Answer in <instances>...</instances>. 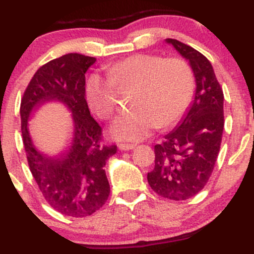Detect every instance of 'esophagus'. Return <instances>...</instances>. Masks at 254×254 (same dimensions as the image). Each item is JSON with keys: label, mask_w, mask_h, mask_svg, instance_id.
<instances>
[{"label": "esophagus", "mask_w": 254, "mask_h": 254, "mask_svg": "<svg viewBox=\"0 0 254 254\" xmlns=\"http://www.w3.org/2000/svg\"><path fill=\"white\" fill-rule=\"evenodd\" d=\"M136 145L134 143H119L118 147L119 149H122V151H130V149H132L135 147Z\"/></svg>", "instance_id": "1"}]
</instances>
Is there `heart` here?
<instances>
[{"label": "heart", "mask_w": 254, "mask_h": 254, "mask_svg": "<svg viewBox=\"0 0 254 254\" xmlns=\"http://www.w3.org/2000/svg\"><path fill=\"white\" fill-rule=\"evenodd\" d=\"M119 91L134 90V111L119 117L111 127L118 140L140 141L154 129L170 127L184 117L194 93L191 65L180 57L163 58L137 53L107 66V79L91 75L85 86L90 109L101 119H111L118 109Z\"/></svg>", "instance_id": "b5f03b06"}]
</instances>
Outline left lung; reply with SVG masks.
Returning <instances> with one entry per match:
<instances>
[{"label": "left lung", "instance_id": "1", "mask_svg": "<svg viewBox=\"0 0 254 254\" xmlns=\"http://www.w3.org/2000/svg\"><path fill=\"white\" fill-rule=\"evenodd\" d=\"M190 62L196 93L180 125L154 146V169L147 174L159 196L184 201L203 190L217 162L224 130V93L213 66L201 52L174 39H167Z\"/></svg>", "mask_w": 254, "mask_h": 254}]
</instances>
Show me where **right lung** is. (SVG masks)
Segmentation results:
<instances>
[{
    "mask_svg": "<svg viewBox=\"0 0 254 254\" xmlns=\"http://www.w3.org/2000/svg\"><path fill=\"white\" fill-rule=\"evenodd\" d=\"M95 62V57L79 53L50 61L37 69L20 102L21 136L31 174L47 203L73 218L91 215L106 203L111 188L105 165L117 153L116 145L103 143L102 127L85 100V73ZM52 99L68 106L74 120L71 148L58 159L37 151L27 130L31 111Z\"/></svg>",
    "mask_w": 254,
    "mask_h": 254,
    "instance_id": "1",
    "label": "right lung"
}]
</instances>
